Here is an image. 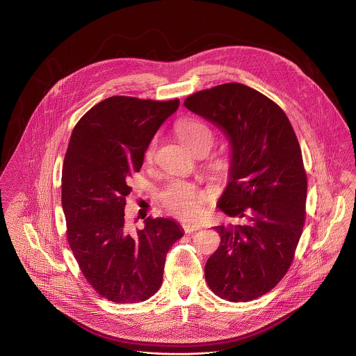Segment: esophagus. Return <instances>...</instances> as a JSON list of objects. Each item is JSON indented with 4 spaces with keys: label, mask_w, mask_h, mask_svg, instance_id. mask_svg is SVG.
Here are the masks:
<instances>
[{
    "label": "esophagus",
    "mask_w": 356,
    "mask_h": 356,
    "mask_svg": "<svg viewBox=\"0 0 356 356\" xmlns=\"http://www.w3.org/2000/svg\"><path fill=\"white\" fill-rule=\"evenodd\" d=\"M201 228L200 227V224L197 222H183V229H184L185 233H192V232H195V230H199Z\"/></svg>",
    "instance_id": "1"
}]
</instances>
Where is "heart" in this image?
Listing matches in <instances>:
<instances>
[{"instance_id": "obj_1", "label": "heart", "mask_w": 356, "mask_h": 356, "mask_svg": "<svg viewBox=\"0 0 356 356\" xmlns=\"http://www.w3.org/2000/svg\"><path fill=\"white\" fill-rule=\"evenodd\" d=\"M176 134L180 140L193 152L207 151L213 142L211 127L197 118H185L176 124ZM157 140L152 139L144 151V161L151 163L156 152ZM161 204L167 211L180 217H191L197 212L202 192L196 185L183 180H173L159 195Z\"/></svg>"}]
</instances>
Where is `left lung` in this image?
Instances as JSON below:
<instances>
[{"label":"left lung","mask_w":356,"mask_h":356,"mask_svg":"<svg viewBox=\"0 0 356 356\" xmlns=\"http://www.w3.org/2000/svg\"><path fill=\"white\" fill-rule=\"evenodd\" d=\"M184 106L227 135L229 183L218 208L236 222L216 227L221 242L205 280L229 302L258 298L284 277L305 218L307 177L284 110L252 87L224 83L189 95Z\"/></svg>","instance_id":"left-lung-1"}]
</instances>
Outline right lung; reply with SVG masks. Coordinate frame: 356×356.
I'll return each mask as SVG.
<instances>
[{
  "instance_id": "right-lung-1",
  "label": "right lung",
  "mask_w": 356,
  "mask_h": 356,
  "mask_svg": "<svg viewBox=\"0 0 356 356\" xmlns=\"http://www.w3.org/2000/svg\"><path fill=\"white\" fill-rule=\"evenodd\" d=\"M180 100L111 97L72 129L62 172L67 241L87 282L115 303L151 298L163 282L165 257L183 230L171 218L147 217L129 232L124 221L129 176Z\"/></svg>"
}]
</instances>
